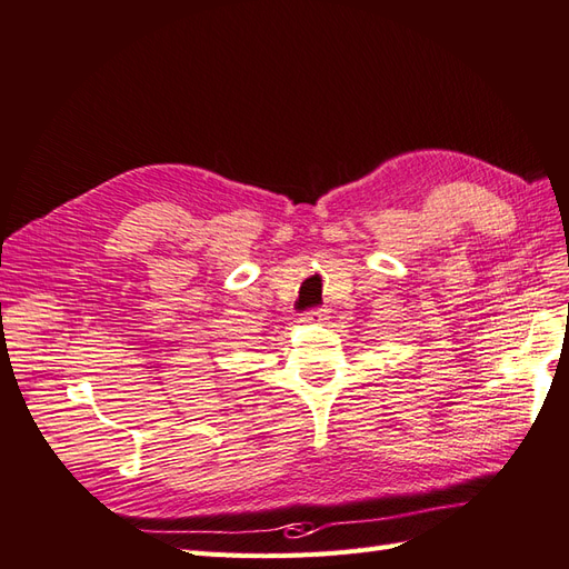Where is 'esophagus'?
<instances>
[{
	"label": "esophagus",
	"mask_w": 569,
	"mask_h": 569,
	"mask_svg": "<svg viewBox=\"0 0 569 569\" xmlns=\"http://www.w3.org/2000/svg\"><path fill=\"white\" fill-rule=\"evenodd\" d=\"M327 315H329V310H325V308H315V310H308L306 315L300 317L302 322H325L327 320Z\"/></svg>",
	"instance_id": "34e87169"
}]
</instances>
